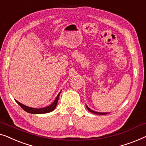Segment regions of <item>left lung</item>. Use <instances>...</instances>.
<instances>
[{
    "label": "left lung",
    "mask_w": 146,
    "mask_h": 146,
    "mask_svg": "<svg viewBox=\"0 0 146 146\" xmlns=\"http://www.w3.org/2000/svg\"><path fill=\"white\" fill-rule=\"evenodd\" d=\"M87 106V108L88 109V110H89V112H92V113H94V114H100V115H104V114H107L108 113L107 112H103V113H102V112H94V111H93V110H92L91 109H90V108L88 107L87 106Z\"/></svg>",
    "instance_id": "1"
}]
</instances>
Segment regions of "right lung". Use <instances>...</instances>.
<instances>
[{
  "label": "right lung",
  "mask_w": 146,
  "mask_h": 146,
  "mask_svg": "<svg viewBox=\"0 0 146 146\" xmlns=\"http://www.w3.org/2000/svg\"><path fill=\"white\" fill-rule=\"evenodd\" d=\"M61 93V92H60ZM60 93L58 94V95L55 98V101L53 102V103L51 104V105L47 106V107L45 108H31V107H28L27 106L24 105L20 103V102H18L17 100H16V102L19 104L22 109L25 110L26 112H28V113H31V114H44V113H48V112H50L53 111V110L55 109V108L56 107L57 102H58L59 100V94H60Z\"/></svg>",
  "instance_id": "right-lung-1"
}]
</instances>
